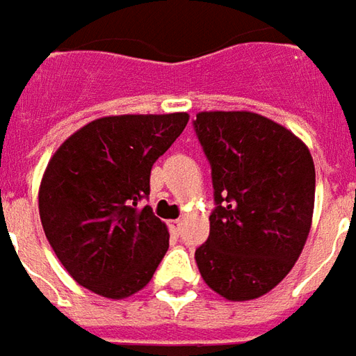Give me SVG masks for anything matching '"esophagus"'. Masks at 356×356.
I'll list each match as a JSON object with an SVG mask.
<instances>
[{"label":"esophagus","mask_w":356,"mask_h":356,"mask_svg":"<svg viewBox=\"0 0 356 356\" xmlns=\"http://www.w3.org/2000/svg\"><path fill=\"white\" fill-rule=\"evenodd\" d=\"M181 227H183V221H181V219H173V221H170V231L173 232V234H179V232H181Z\"/></svg>","instance_id":"obj_1"}]
</instances>
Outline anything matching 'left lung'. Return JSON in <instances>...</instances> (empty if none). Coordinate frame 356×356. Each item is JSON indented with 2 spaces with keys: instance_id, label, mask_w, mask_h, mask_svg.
I'll use <instances>...</instances> for the list:
<instances>
[{
  "instance_id": "8db88e82",
  "label": "left lung",
  "mask_w": 356,
  "mask_h": 356,
  "mask_svg": "<svg viewBox=\"0 0 356 356\" xmlns=\"http://www.w3.org/2000/svg\"><path fill=\"white\" fill-rule=\"evenodd\" d=\"M193 125L216 200L208 240L194 254L200 275L225 299L261 298L290 273L311 231V152L254 112H200Z\"/></svg>"
}]
</instances>
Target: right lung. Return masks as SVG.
I'll list each match as a JSON object with an SVG mask.
<instances>
[{"mask_svg":"<svg viewBox=\"0 0 356 356\" xmlns=\"http://www.w3.org/2000/svg\"><path fill=\"white\" fill-rule=\"evenodd\" d=\"M186 112L99 118L58 147L40 186L43 231L76 282L102 298L143 290L170 248L168 227L140 200L150 170Z\"/></svg>","mask_w":356,"mask_h":356,"instance_id":"right-lung-1","label":"right lung"}]
</instances>
